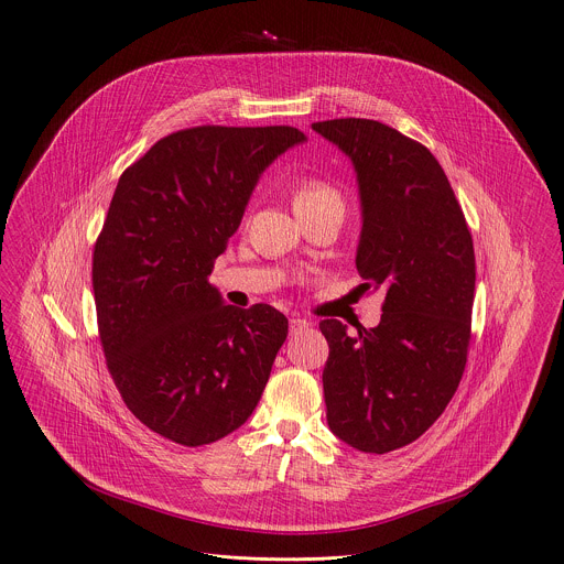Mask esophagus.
Returning <instances> with one entry per match:
<instances>
[{
	"label": "esophagus",
	"mask_w": 564,
	"mask_h": 564,
	"mask_svg": "<svg viewBox=\"0 0 564 564\" xmlns=\"http://www.w3.org/2000/svg\"><path fill=\"white\" fill-rule=\"evenodd\" d=\"M308 319H304V317H292L290 319V330L292 333H296V330H304V328H308Z\"/></svg>",
	"instance_id": "1"
}]
</instances>
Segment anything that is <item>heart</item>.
Returning a JSON list of instances; mask_svg holds the SVG:
<instances>
[{
    "mask_svg": "<svg viewBox=\"0 0 564 564\" xmlns=\"http://www.w3.org/2000/svg\"><path fill=\"white\" fill-rule=\"evenodd\" d=\"M294 210H308L319 206H335L345 210V197L337 187L324 178H304L294 185Z\"/></svg>",
    "mask_w": 564,
    "mask_h": 564,
    "instance_id": "1",
    "label": "heart"
}]
</instances>
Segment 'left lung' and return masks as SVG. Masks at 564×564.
I'll return each instance as SVG.
<instances>
[{
	"mask_svg": "<svg viewBox=\"0 0 564 564\" xmlns=\"http://www.w3.org/2000/svg\"><path fill=\"white\" fill-rule=\"evenodd\" d=\"M313 129L351 159L367 290H383L381 324L347 333L337 319L322 373L328 429L365 454L415 442L458 390L471 340L474 242L442 165L424 144L377 120Z\"/></svg>",
	"mask_w": 564,
	"mask_h": 564,
	"instance_id": "8db88e82",
	"label": "left lung"
}]
</instances>
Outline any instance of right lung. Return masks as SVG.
Instances as JSON below:
<instances>
[{"label":"right lung","instance_id":"obj_1","mask_svg":"<svg viewBox=\"0 0 564 564\" xmlns=\"http://www.w3.org/2000/svg\"><path fill=\"white\" fill-rule=\"evenodd\" d=\"M304 140L294 127H193L118 181L93 251L99 340L127 408L176 444L234 433L268 386L285 315L224 306L208 276L260 174Z\"/></svg>","mask_w":564,"mask_h":564}]
</instances>
